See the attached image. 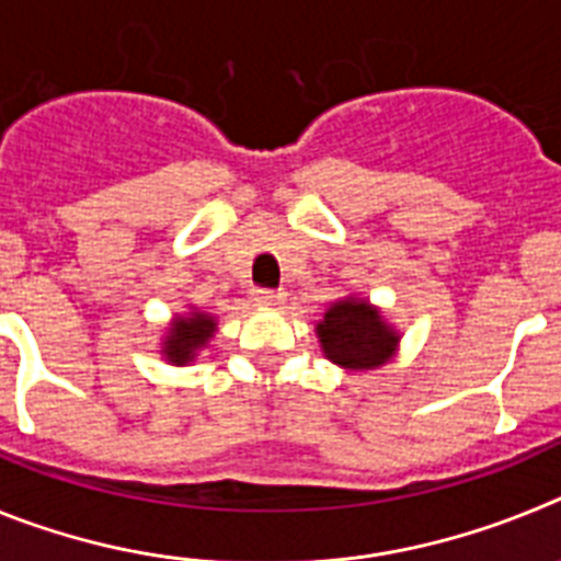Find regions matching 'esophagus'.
<instances>
[{"label":"esophagus","mask_w":561,"mask_h":561,"mask_svg":"<svg viewBox=\"0 0 561 561\" xmlns=\"http://www.w3.org/2000/svg\"><path fill=\"white\" fill-rule=\"evenodd\" d=\"M284 291L280 289H255V304L261 306H277L284 304Z\"/></svg>","instance_id":"esophagus-1"}]
</instances>
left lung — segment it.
<instances>
[{"label": "left lung", "instance_id": "1", "mask_svg": "<svg viewBox=\"0 0 561 561\" xmlns=\"http://www.w3.org/2000/svg\"><path fill=\"white\" fill-rule=\"evenodd\" d=\"M317 334L331 362L351 370L379 368L393 354L399 336L381 323L379 311L359 300H340L325 311Z\"/></svg>", "mask_w": 561, "mask_h": 561}]
</instances>
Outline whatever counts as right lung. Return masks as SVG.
I'll return each instance as SVG.
<instances>
[{
    "instance_id": "add662e5",
    "label": "right lung",
    "mask_w": 561,
    "mask_h": 561,
    "mask_svg": "<svg viewBox=\"0 0 561 561\" xmlns=\"http://www.w3.org/2000/svg\"><path fill=\"white\" fill-rule=\"evenodd\" d=\"M213 331H216L213 317L199 314V311H193L191 317H180L165 340L168 359H171L173 365H185V362H191L193 356H196V351L210 340Z\"/></svg>"
}]
</instances>
